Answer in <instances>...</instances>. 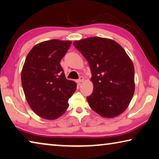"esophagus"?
<instances>
[{"mask_svg":"<svg viewBox=\"0 0 159 159\" xmlns=\"http://www.w3.org/2000/svg\"><path fill=\"white\" fill-rule=\"evenodd\" d=\"M84 78L83 77V76H80V77L79 78V79L77 80V82L79 83V84H80V83H82L83 81H84Z\"/></svg>","mask_w":159,"mask_h":159,"instance_id":"obj_1","label":"esophagus"}]
</instances>
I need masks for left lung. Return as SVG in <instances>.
I'll return each mask as SVG.
<instances>
[{
  "instance_id": "1",
  "label": "left lung",
  "mask_w": 159,
  "mask_h": 159,
  "mask_svg": "<svg viewBox=\"0 0 159 159\" xmlns=\"http://www.w3.org/2000/svg\"><path fill=\"white\" fill-rule=\"evenodd\" d=\"M74 46L91 70L93 90L87 97L90 107L103 117L122 114L135 89L134 67L125 49L114 40L99 37L76 40Z\"/></svg>"
}]
</instances>
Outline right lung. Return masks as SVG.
Instances as JSON below:
<instances>
[{
  "label": "right lung",
  "mask_w": 159,
  "mask_h": 159,
  "mask_svg": "<svg viewBox=\"0 0 159 159\" xmlns=\"http://www.w3.org/2000/svg\"><path fill=\"white\" fill-rule=\"evenodd\" d=\"M70 44L69 40L40 42L30 50L22 67L21 81L27 102L44 119L55 120L64 114L76 89V84L66 79L60 65Z\"/></svg>",
  "instance_id": "right-lung-1"
}]
</instances>
